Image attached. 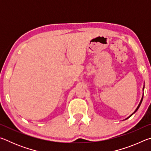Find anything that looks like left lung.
Masks as SVG:
<instances>
[{
    "mask_svg": "<svg viewBox=\"0 0 151 151\" xmlns=\"http://www.w3.org/2000/svg\"><path fill=\"white\" fill-rule=\"evenodd\" d=\"M144 88H145V85H144V86H143V91H144ZM142 99H143V95H142V99H141V100H140V103H139V105H138V106H137V108L136 109V110H135V111H134V112H133V113H132V114H131V115H130L129 117H128V118H127L126 119H129V117H131L132 115V114H133L134 113H135V112H136L137 111V110L138 109H139V107H140V104H141V103H142ZM126 119H125V120H126Z\"/></svg>",
    "mask_w": 151,
    "mask_h": 151,
    "instance_id": "1",
    "label": "left lung"
}]
</instances>
